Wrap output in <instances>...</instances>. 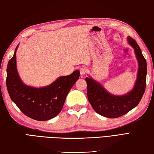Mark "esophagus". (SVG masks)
<instances>
[{
    "instance_id": "obj_1",
    "label": "esophagus",
    "mask_w": 154,
    "mask_h": 154,
    "mask_svg": "<svg viewBox=\"0 0 154 154\" xmlns=\"http://www.w3.org/2000/svg\"><path fill=\"white\" fill-rule=\"evenodd\" d=\"M87 69L85 68V67H82L80 68V75L82 76H83L84 75H85V74L87 72Z\"/></svg>"
}]
</instances>
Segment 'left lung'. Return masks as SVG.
Wrapping results in <instances>:
<instances>
[{"instance_id": "1", "label": "left lung", "mask_w": 154, "mask_h": 154, "mask_svg": "<svg viewBox=\"0 0 154 154\" xmlns=\"http://www.w3.org/2000/svg\"><path fill=\"white\" fill-rule=\"evenodd\" d=\"M129 44L134 49L138 62L137 78L131 91L123 96L113 95L104 89L99 82L86 77L87 95L89 103L98 114L107 118H117L131 111L140 102L146 86L147 63L140 46L131 37H127Z\"/></svg>"}]
</instances>
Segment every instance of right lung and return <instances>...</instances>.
<instances>
[{
    "mask_svg": "<svg viewBox=\"0 0 154 154\" xmlns=\"http://www.w3.org/2000/svg\"><path fill=\"white\" fill-rule=\"evenodd\" d=\"M17 46L7 68V87L13 102L27 117L37 121H47L60 112L68 92L79 79L80 72L59 77L53 83L42 88L25 85L17 69Z\"/></svg>",
    "mask_w": 154,
    "mask_h": 154,
    "instance_id": "obj_1",
    "label": "right lung"
}]
</instances>
